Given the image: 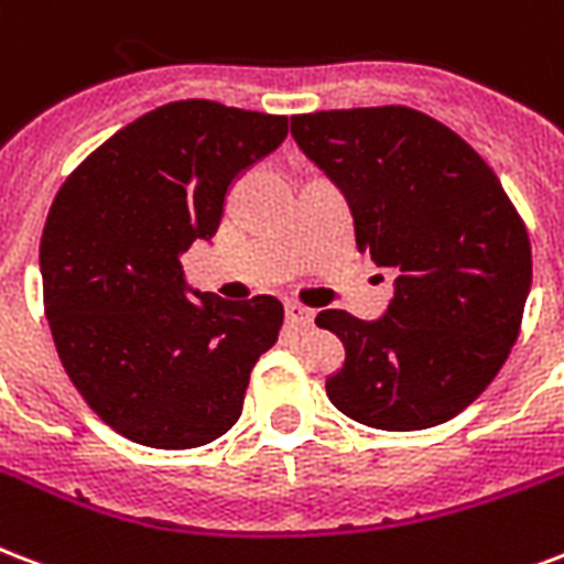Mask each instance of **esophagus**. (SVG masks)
Instances as JSON below:
<instances>
[{"mask_svg":"<svg viewBox=\"0 0 564 564\" xmlns=\"http://www.w3.org/2000/svg\"><path fill=\"white\" fill-rule=\"evenodd\" d=\"M286 322L295 325V328L307 330L313 325V311H307V307H301V304L290 301V304H286Z\"/></svg>","mask_w":564,"mask_h":564,"instance_id":"esophagus-1","label":"esophagus"}]
</instances>
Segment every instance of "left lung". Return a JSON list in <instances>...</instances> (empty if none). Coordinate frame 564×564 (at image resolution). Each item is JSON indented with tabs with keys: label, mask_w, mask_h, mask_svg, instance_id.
Masks as SVG:
<instances>
[{
	"label": "left lung",
	"mask_w": 564,
	"mask_h": 564,
	"mask_svg": "<svg viewBox=\"0 0 564 564\" xmlns=\"http://www.w3.org/2000/svg\"><path fill=\"white\" fill-rule=\"evenodd\" d=\"M292 139L349 200L358 251L399 274L381 319L316 316L346 346L328 399L384 432L453 420L491 384L521 330L532 283L521 215L485 159L423 111L295 115Z\"/></svg>",
	"instance_id": "left-lung-1"
}]
</instances>
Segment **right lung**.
<instances>
[{
    "instance_id": "obj_1",
    "label": "right lung",
    "mask_w": 564,
    "mask_h": 564,
    "mask_svg": "<svg viewBox=\"0 0 564 564\" xmlns=\"http://www.w3.org/2000/svg\"><path fill=\"white\" fill-rule=\"evenodd\" d=\"M286 139V115L180 100L141 115L58 188L41 236L43 307L82 399L135 444L192 449L234 429L281 301L183 292L227 188Z\"/></svg>"
}]
</instances>
